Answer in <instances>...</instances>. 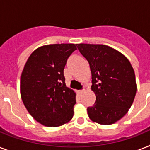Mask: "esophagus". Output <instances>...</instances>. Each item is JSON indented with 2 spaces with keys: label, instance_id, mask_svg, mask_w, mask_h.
Segmentation results:
<instances>
[{
  "label": "esophagus",
  "instance_id": "esophagus-1",
  "mask_svg": "<svg viewBox=\"0 0 150 150\" xmlns=\"http://www.w3.org/2000/svg\"><path fill=\"white\" fill-rule=\"evenodd\" d=\"M83 91H84V89H82V90H78V93H79V95H81V94L83 93Z\"/></svg>",
  "mask_w": 150,
  "mask_h": 150
}]
</instances>
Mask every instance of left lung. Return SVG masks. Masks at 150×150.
<instances>
[{"label":"left lung","instance_id":"1","mask_svg":"<svg viewBox=\"0 0 150 150\" xmlns=\"http://www.w3.org/2000/svg\"><path fill=\"white\" fill-rule=\"evenodd\" d=\"M89 64L96 101L87 108L92 121L112 125L122 118L136 94L135 71L125 55L102 44H76Z\"/></svg>","mask_w":150,"mask_h":150}]
</instances>
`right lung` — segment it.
Returning a JSON list of instances; mask_svg holds the SVG:
<instances>
[{
	"label": "right lung",
	"mask_w": 150,
	"mask_h": 150,
	"mask_svg": "<svg viewBox=\"0 0 150 150\" xmlns=\"http://www.w3.org/2000/svg\"><path fill=\"white\" fill-rule=\"evenodd\" d=\"M76 49L72 43L43 46L32 53L25 64L21 97L28 112L43 125L58 127L74 115L75 93L66 87L64 69Z\"/></svg>",
	"instance_id": "1"
}]
</instances>
